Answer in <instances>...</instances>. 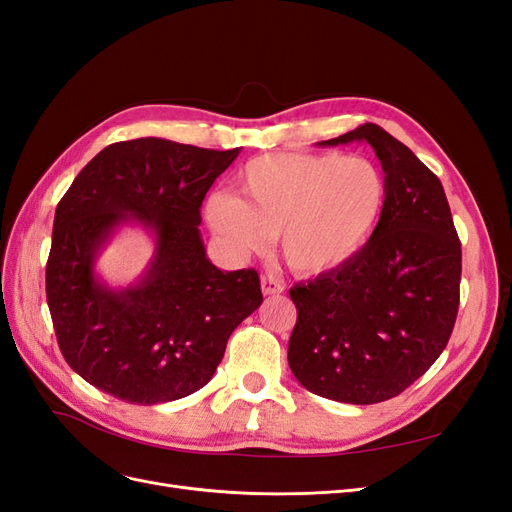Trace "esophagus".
<instances>
[{
    "mask_svg": "<svg viewBox=\"0 0 512 512\" xmlns=\"http://www.w3.org/2000/svg\"><path fill=\"white\" fill-rule=\"evenodd\" d=\"M260 288L265 294H280V292H284V282L275 275H262L260 277Z\"/></svg>",
    "mask_w": 512,
    "mask_h": 512,
    "instance_id": "1",
    "label": "esophagus"
}]
</instances>
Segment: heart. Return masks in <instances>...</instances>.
Wrapping results in <instances>:
<instances>
[{
    "label": "heart",
    "instance_id": "obj_1",
    "mask_svg": "<svg viewBox=\"0 0 512 512\" xmlns=\"http://www.w3.org/2000/svg\"><path fill=\"white\" fill-rule=\"evenodd\" d=\"M241 196L213 192L205 218L232 254L262 250L280 235L282 256L299 273L348 262L371 239L386 205V179L367 158L342 153H269L247 162Z\"/></svg>",
    "mask_w": 512,
    "mask_h": 512
}]
</instances>
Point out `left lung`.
I'll list each match as a JSON object with an SVG mask.
<instances>
[{"label": "left lung", "mask_w": 512, "mask_h": 512, "mask_svg": "<svg viewBox=\"0 0 512 512\" xmlns=\"http://www.w3.org/2000/svg\"><path fill=\"white\" fill-rule=\"evenodd\" d=\"M365 141L386 179L371 239L348 262L294 284L288 365L307 391L380 404L421 378L453 333L461 243L440 179L376 123L320 145Z\"/></svg>", "instance_id": "1"}]
</instances>
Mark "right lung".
I'll use <instances>...</instances> for the list:
<instances>
[{"mask_svg": "<svg viewBox=\"0 0 512 512\" xmlns=\"http://www.w3.org/2000/svg\"><path fill=\"white\" fill-rule=\"evenodd\" d=\"M239 151L166 138L113 143L59 200L46 303L61 354L96 389L141 406L192 395L213 378L230 333L262 303L258 273L215 267L198 230L205 194ZM126 221L157 235V254L141 283L113 291L93 262Z\"/></svg>", "mask_w": 512, "mask_h": 512, "instance_id": "add662e5", "label": "right lung"}]
</instances>
